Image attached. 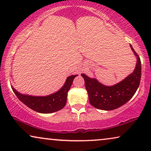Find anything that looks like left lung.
<instances>
[{"mask_svg": "<svg viewBox=\"0 0 151 151\" xmlns=\"http://www.w3.org/2000/svg\"><path fill=\"white\" fill-rule=\"evenodd\" d=\"M137 63L133 72L113 86H106L95 78H91L82 73L85 82L90 104L95 108L104 111L116 109L131 100L139 87L141 80V61L137 53L130 45Z\"/></svg>", "mask_w": 151, "mask_h": 151, "instance_id": "8db88e82", "label": "left lung"}]
</instances>
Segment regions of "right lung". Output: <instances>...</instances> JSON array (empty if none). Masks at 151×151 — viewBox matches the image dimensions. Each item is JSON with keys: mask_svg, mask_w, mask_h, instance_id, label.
Returning <instances> with one entry per match:
<instances>
[{"mask_svg": "<svg viewBox=\"0 0 151 151\" xmlns=\"http://www.w3.org/2000/svg\"><path fill=\"white\" fill-rule=\"evenodd\" d=\"M78 75L69 76L65 84L57 92L46 96H34L22 94L13 86L12 90L21 102L32 110L40 113H51L63 109L67 102V93L74 78Z\"/></svg>", "mask_w": 151, "mask_h": 151, "instance_id": "right-lung-1", "label": "right lung"}]
</instances>
